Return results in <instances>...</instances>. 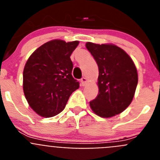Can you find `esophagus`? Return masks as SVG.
Returning a JSON list of instances; mask_svg holds the SVG:
<instances>
[{
  "mask_svg": "<svg viewBox=\"0 0 160 160\" xmlns=\"http://www.w3.org/2000/svg\"><path fill=\"white\" fill-rule=\"evenodd\" d=\"M87 82H88V80H87V78L83 77L81 79V84H82V87H85V86L87 84Z\"/></svg>",
  "mask_w": 160,
  "mask_h": 160,
  "instance_id": "1",
  "label": "esophagus"
}]
</instances>
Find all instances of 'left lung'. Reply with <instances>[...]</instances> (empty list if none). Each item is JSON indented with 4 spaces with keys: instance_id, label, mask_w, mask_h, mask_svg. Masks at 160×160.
Here are the masks:
<instances>
[{
    "instance_id": "1",
    "label": "left lung",
    "mask_w": 160,
    "mask_h": 160,
    "mask_svg": "<svg viewBox=\"0 0 160 160\" xmlns=\"http://www.w3.org/2000/svg\"><path fill=\"white\" fill-rule=\"evenodd\" d=\"M98 66V94L90 107L102 118H111L122 113L131 103L138 84L135 63L122 48L114 44L87 42Z\"/></svg>"
}]
</instances>
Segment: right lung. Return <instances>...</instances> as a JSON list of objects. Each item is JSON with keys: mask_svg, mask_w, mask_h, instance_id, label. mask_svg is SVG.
Returning a JSON list of instances; mask_svg holds the SVG:
<instances>
[{"mask_svg": "<svg viewBox=\"0 0 160 160\" xmlns=\"http://www.w3.org/2000/svg\"><path fill=\"white\" fill-rule=\"evenodd\" d=\"M78 41L54 39L29 56L23 70V91L29 107L38 115L49 118L64 110L70 94L79 88L72 77L70 55Z\"/></svg>", "mask_w": 160, "mask_h": 160, "instance_id": "1", "label": "right lung"}]
</instances>
